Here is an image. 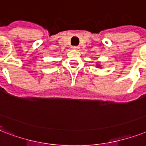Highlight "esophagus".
<instances>
[{
	"label": "esophagus",
	"mask_w": 146,
	"mask_h": 146,
	"mask_svg": "<svg viewBox=\"0 0 146 146\" xmlns=\"http://www.w3.org/2000/svg\"><path fill=\"white\" fill-rule=\"evenodd\" d=\"M72 48L73 50H76V51H78L79 50V47L78 46H72Z\"/></svg>",
	"instance_id": "obj_1"
}]
</instances>
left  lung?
Segmentation results:
<instances>
[{
	"label": "left lung",
	"mask_w": 146,
	"mask_h": 146,
	"mask_svg": "<svg viewBox=\"0 0 146 146\" xmlns=\"http://www.w3.org/2000/svg\"><path fill=\"white\" fill-rule=\"evenodd\" d=\"M96 66H97V67H98V68H100V62H98V64L96 65Z\"/></svg>",
	"instance_id": "left-lung-1"
}]
</instances>
